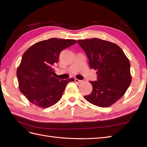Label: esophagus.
Listing matches in <instances>:
<instances>
[{
    "mask_svg": "<svg viewBox=\"0 0 147 147\" xmlns=\"http://www.w3.org/2000/svg\"><path fill=\"white\" fill-rule=\"evenodd\" d=\"M74 82H75L76 83H80L82 82V80H78L77 78H75V79H74Z\"/></svg>",
    "mask_w": 147,
    "mask_h": 147,
    "instance_id": "obj_1",
    "label": "esophagus"
}]
</instances>
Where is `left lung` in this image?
Listing matches in <instances>:
<instances>
[{
    "label": "left lung",
    "instance_id": "8db88e82",
    "mask_svg": "<svg viewBox=\"0 0 147 147\" xmlns=\"http://www.w3.org/2000/svg\"><path fill=\"white\" fill-rule=\"evenodd\" d=\"M78 41L98 78L96 82H90L92 92L84 98L98 107H110L124 95L131 83L129 59L112 42L96 38Z\"/></svg>",
    "mask_w": 147,
    "mask_h": 147
}]
</instances>
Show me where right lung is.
Masks as SVG:
<instances>
[{
	"label": "right lung",
	"instance_id": "add662e5",
	"mask_svg": "<svg viewBox=\"0 0 147 147\" xmlns=\"http://www.w3.org/2000/svg\"><path fill=\"white\" fill-rule=\"evenodd\" d=\"M76 43L73 39L52 38L35 43L24 53L16 74L20 92L30 102L45 109L60 100L67 84L74 80L56 78L53 67L62 50Z\"/></svg>",
	"mask_w": 147,
	"mask_h": 147
}]
</instances>
